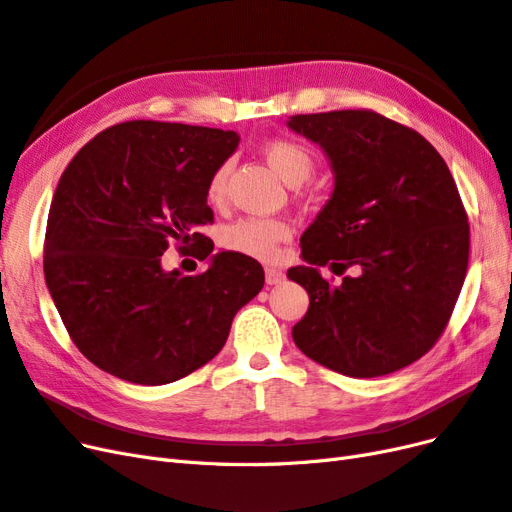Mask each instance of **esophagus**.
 Instances as JSON below:
<instances>
[{
	"mask_svg": "<svg viewBox=\"0 0 512 512\" xmlns=\"http://www.w3.org/2000/svg\"><path fill=\"white\" fill-rule=\"evenodd\" d=\"M265 280H267V284H269V286H273V284H282V282H284V273H282V269L269 267V269L265 271Z\"/></svg>",
	"mask_w": 512,
	"mask_h": 512,
	"instance_id": "1",
	"label": "esophagus"
}]
</instances>
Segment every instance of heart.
Segmentation results:
<instances>
[{"label":"heart","mask_w":512,"mask_h":512,"mask_svg":"<svg viewBox=\"0 0 512 512\" xmlns=\"http://www.w3.org/2000/svg\"><path fill=\"white\" fill-rule=\"evenodd\" d=\"M262 156L267 164L280 175L288 185H299L314 173V153L294 138H271L262 145ZM232 164L226 160L215 166L207 181L209 203H224L228 192ZM292 228L284 220L275 218H241L226 226L222 243L226 250L250 256L256 260H273L277 256V245L288 241Z\"/></svg>","instance_id":"obj_1"}]
</instances>
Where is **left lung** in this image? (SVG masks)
<instances>
[{"label":"left lung","mask_w":512,"mask_h":512,"mask_svg":"<svg viewBox=\"0 0 512 512\" xmlns=\"http://www.w3.org/2000/svg\"><path fill=\"white\" fill-rule=\"evenodd\" d=\"M288 126L331 160L335 190L301 237L309 294L292 339L309 359L350 378H376L421 359L459 299L470 224L455 179L416 130L367 108L294 115ZM346 270L333 287L319 273Z\"/></svg>","instance_id":"8db88e82"}]
</instances>
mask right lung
Returning a JSON list of instances; mask_svg holds the SVG:
<instances>
[{"instance_id": "add662e5", "label": "right lung", "mask_w": 512, "mask_h": 512, "mask_svg": "<svg viewBox=\"0 0 512 512\" xmlns=\"http://www.w3.org/2000/svg\"><path fill=\"white\" fill-rule=\"evenodd\" d=\"M237 132L134 119L106 128L61 175L46 220L44 280L83 356L134 384L185 378L226 344L265 286L260 262L220 252L203 273L162 269L168 245L207 260V181Z\"/></svg>"}]
</instances>
